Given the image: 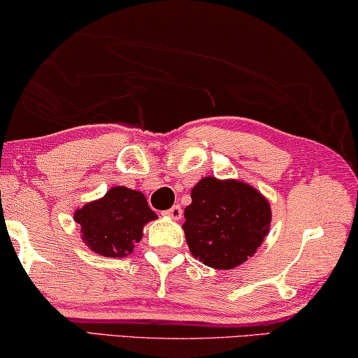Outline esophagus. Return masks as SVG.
Listing matches in <instances>:
<instances>
[{
	"mask_svg": "<svg viewBox=\"0 0 358 358\" xmlns=\"http://www.w3.org/2000/svg\"><path fill=\"white\" fill-rule=\"evenodd\" d=\"M163 215H166V217L173 219V220H179L180 217H182V209H180L179 204H174L173 208H169L168 210H165Z\"/></svg>",
	"mask_w": 358,
	"mask_h": 358,
	"instance_id": "obj_1",
	"label": "esophagus"
}]
</instances>
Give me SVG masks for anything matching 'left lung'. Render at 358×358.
Listing matches in <instances>:
<instances>
[{"label":"left lung","instance_id":"left-lung-1","mask_svg":"<svg viewBox=\"0 0 358 358\" xmlns=\"http://www.w3.org/2000/svg\"><path fill=\"white\" fill-rule=\"evenodd\" d=\"M189 249L203 265L231 269L255 254L271 224L265 196L241 180L201 179L184 210Z\"/></svg>","mask_w":358,"mask_h":358}]
</instances>
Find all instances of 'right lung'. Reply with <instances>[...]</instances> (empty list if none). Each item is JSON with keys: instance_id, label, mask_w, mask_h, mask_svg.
I'll use <instances>...</instances> for the list:
<instances>
[{"instance_id": "obj_1", "label": "right lung", "mask_w": 358, "mask_h": 358, "mask_svg": "<svg viewBox=\"0 0 358 358\" xmlns=\"http://www.w3.org/2000/svg\"><path fill=\"white\" fill-rule=\"evenodd\" d=\"M155 219L143 193L120 185L74 213L82 241L96 254L113 259L130 255L143 238L144 225Z\"/></svg>"}]
</instances>
